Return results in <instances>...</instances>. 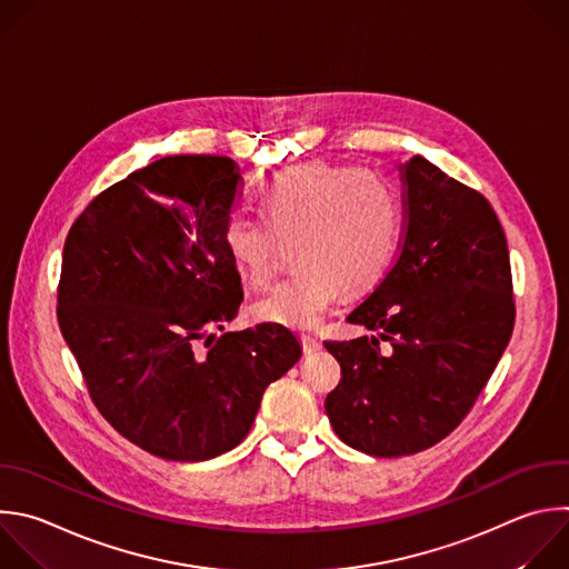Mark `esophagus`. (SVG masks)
I'll return each instance as SVG.
<instances>
[{
  "label": "esophagus",
  "mask_w": 569,
  "mask_h": 569,
  "mask_svg": "<svg viewBox=\"0 0 569 569\" xmlns=\"http://www.w3.org/2000/svg\"><path fill=\"white\" fill-rule=\"evenodd\" d=\"M301 343H303V352H317L319 348H321V341L319 339H315V337H310V335H303L301 337Z\"/></svg>",
  "instance_id": "obj_1"
}]
</instances>
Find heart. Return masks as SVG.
Returning <instances> with one entry per match:
<instances>
[{
	"mask_svg": "<svg viewBox=\"0 0 569 569\" xmlns=\"http://www.w3.org/2000/svg\"><path fill=\"white\" fill-rule=\"evenodd\" d=\"M261 217L232 214L223 248L246 283L274 277L283 246L299 270L254 303V319L297 330L323 321L346 292H366L389 270L402 226L396 187L370 169L303 162L259 192Z\"/></svg>",
	"mask_w": 569,
	"mask_h": 569,
	"instance_id": "1",
	"label": "heart"
}]
</instances>
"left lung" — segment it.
Segmentation results:
<instances>
[{
  "mask_svg": "<svg viewBox=\"0 0 569 569\" xmlns=\"http://www.w3.org/2000/svg\"><path fill=\"white\" fill-rule=\"evenodd\" d=\"M402 182L400 254L346 317L372 335L323 343L341 366L328 420L341 442L375 458L447 438L513 330L509 250L489 201L425 156L402 164Z\"/></svg>",
  "mask_w": 569,
  "mask_h": 569,
  "instance_id": "8db88e82",
  "label": "left lung"
}]
</instances>
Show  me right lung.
I'll return each mask as SVG.
<instances>
[{
    "mask_svg": "<svg viewBox=\"0 0 569 569\" xmlns=\"http://www.w3.org/2000/svg\"><path fill=\"white\" fill-rule=\"evenodd\" d=\"M239 182L226 156H164L104 189L64 241L62 337L104 420L162 460L232 451L301 357L279 323L214 341L243 301L223 248Z\"/></svg>",
    "mask_w": 569,
    "mask_h": 569,
    "instance_id": "1",
    "label": "right lung"
}]
</instances>
